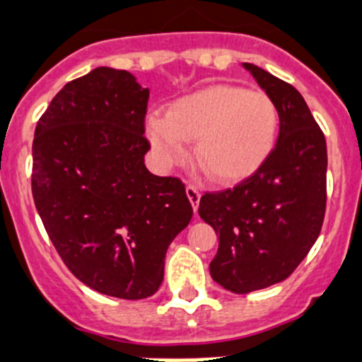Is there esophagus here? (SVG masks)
<instances>
[{
	"label": "esophagus",
	"mask_w": 362,
	"mask_h": 362,
	"mask_svg": "<svg viewBox=\"0 0 362 362\" xmlns=\"http://www.w3.org/2000/svg\"><path fill=\"white\" fill-rule=\"evenodd\" d=\"M187 195H188V199H190V203H192V206H194V210L197 211L199 201H201V194H199V190L194 187V185H188Z\"/></svg>",
	"instance_id": "1"
}]
</instances>
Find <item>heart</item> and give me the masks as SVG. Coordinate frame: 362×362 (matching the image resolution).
Wrapping results in <instances>:
<instances>
[{
    "instance_id": "heart-1",
    "label": "heart",
    "mask_w": 362,
    "mask_h": 362,
    "mask_svg": "<svg viewBox=\"0 0 362 362\" xmlns=\"http://www.w3.org/2000/svg\"><path fill=\"white\" fill-rule=\"evenodd\" d=\"M278 134V109L264 91L215 84L179 97L167 115L152 112L147 136L163 165L185 154L218 183H237L253 174L271 154Z\"/></svg>"
}]
</instances>
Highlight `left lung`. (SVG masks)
<instances>
[{"label":"left lung","mask_w":362,"mask_h":362,"mask_svg":"<svg viewBox=\"0 0 362 362\" xmlns=\"http://www.w3.org/2000/svg\"><path fill=\"white\" fill-rule=\"evenodd\" d=\"M276 104L280 131L271 154L244 181L206 192L199 215L218 235L210 274L237 294L284 281L307 257L327 208V141L296 88L244 62Z\"/></svg>","instance_id":"left-lung-1"}]
</instances>
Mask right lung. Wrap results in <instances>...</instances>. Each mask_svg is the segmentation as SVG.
Here are the masks:
<instances>
[{"mask_svg": "<svg viewBox=\"0 0 362 362\" xmlns=\"http://www.w3.org/2000/svg\"><path fill=\"white\" fill-rule=\"evenodd\" d=\"M147 104L129 71L93 69L53 97L32 145L34 203L59 257L122 300L159 289L168 246L194 215L181 179L145 167Z\"/></svg>", "mask_w": 362, "mask_h": 362, "instance_id": "right-lung-1", "label": "right lung"}]
</instances>
